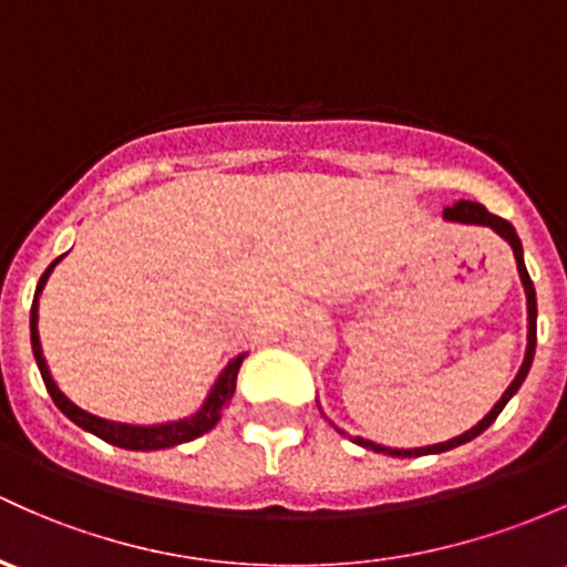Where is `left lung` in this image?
<instances>
[{
    "instance_id": "8db88e82",
    "label": "left lung",
    "mask_w": 567,
    "mask_h": 567,
    "mask_svg": "<svg viewBox=\"0 0 567 567\" xmlns=\"http://www.w3.org/2000/svg\"><path fill=\"white\" fill-rule=\"evenodd\" d=\"M443 218H449V221L476 224V227H489V229H495V233L501 235L505 243H508L511 251H514L516 270H519L522 286H525V295H527V351H525V362H522L519 373H516V379L511 381V386L503 392V398L497 400L495 408H492V411L486 413L484 419H481L476 427H471L467 432H462V435L452 437V441H446V443H432V446H424V449H389V446H381V443L364 441V437H354V443H359V446H362V449H370V452L389 454V456H424V454L449 452V449H456V446H462V443L473 441V437L481 435V432L489 427V424L495 422L497 416H501V411L505 408V403H508V400L514 398L516 392H519L522 383H525L527 373H529V364H533V357H535V321H538V306H535V286H533V281H529V272H527V267H525V257H522V240H519V235H516V229L511 227V224L505 221V218L495 216V213H489V210L484 208V205L471 203V199H460V203L452 205V208L443 210Z\"/></svg>"
}]
</instances>
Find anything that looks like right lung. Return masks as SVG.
I'll return each mask as SVG.
<instances>
[{"label": "right lung", "mask_w": 567, "mask_h": 567, "mask_svg": "<svg viewBox=\"0 0 567 567\" xmlns=\"http://www.w3.org/2000/svg\"><path fill=\"white\" fill-rule=\"evenodd\" d=\"M59 261H62V257L53 259L51 265H48V270L42 272L38 291H34L32 316H29V332H32L34 359H38L42 381H45L48 394H51L59 411H62L64 416L70 419V422H75L81 430H86V432H91V435L102 437V441L113 443V446H118V449H132V452H156V449L178 446V443L194 441V437L205 435V432L216 427V422L221 419V411L227 408L229 400H233L237 370H240V364H243V359H246V354H237L233 362H229L227 368L221 370V375H218L216 383H213V389L208 392V398H205L203 408H199L194 416L178 419V422L148 424V427H140V424H121V422H111V419L94 416V413L83 411V408H78L70 398H66L62 389L56 386V381H53L51 370H48L45 357H42L40 332H38V297H40L42 286H45V281H48V276H51V270L59 265Z\"/></svg>", "instance_id": "obj_1"}]
</instances>
